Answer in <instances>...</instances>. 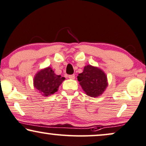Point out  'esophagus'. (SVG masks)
Wrapping results in <instances>:
<instances>
[{
	"label": "esophagus",
	"instance_id": "1",
	"mask_svg": "<svg viewBox=\"0 0 146 146\" xmlns=\"http://www.w3.org/2000/svg\"><path fill=\"white\" fill-rule=\"evenodd\" d=\"M68 77H69V78L71 79H74L75 76L74 74H73V75H69V76H68Z\"/></svg>",
	"mask_w": 146,
	"mask_h": 146
}]
</instances>
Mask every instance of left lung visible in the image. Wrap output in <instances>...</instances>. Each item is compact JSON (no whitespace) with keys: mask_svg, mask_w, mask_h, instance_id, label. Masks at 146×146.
Returning <instances> with one entry per match:
<instances>
[{"mask_svg":"<svg viewBox=\"0 0 146 146\" xmlns=\"http://www.w3.org/2000/svg\"><path fill=\"white\" fill-rule=\"evenodd\" d=\"M77 79L83 91L90 97L100 96L108 87V80L104 72L99 68L87 65Z\"/></svg>","mask_w":146,"mask_h":146,"instance_id":"left-lung-1","label":"left lung"}]
</instances>
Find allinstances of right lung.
Masks as SVG:
<instances>
[{
    "mask_svg": "<svg viewBox=\"0 0 146 146\" xmlns=\"http://www.w3.org/2000/svg\"><path fill=\"white\" fill-rule=\"evenodd\" d=\"M64 79L65 77L56 75L48 67L36 73L34 78V86L44 96H48L57 91Z\"/></svg>",
    "mask_w": 146,
    "mask_h": 146,
    "instance_id": "obj_1",
    "label": "right lung"
}]
</instances>
